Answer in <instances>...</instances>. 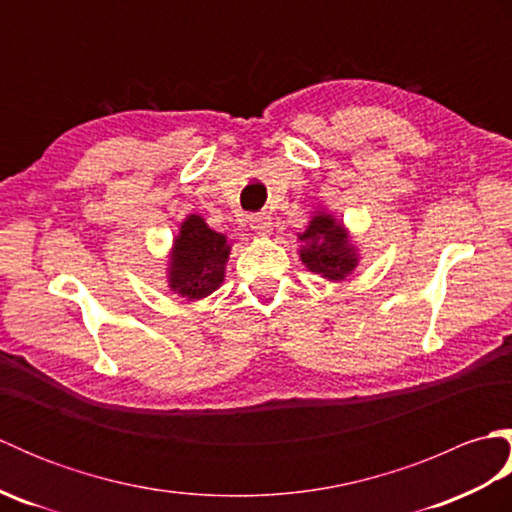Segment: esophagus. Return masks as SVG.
<instances>
[{"mask_svg": "<svg viewBox=\"0 0 512 512\" xmlns=\"http://www.w3.org/2000/svg\"><path fill=\"white\" fill-rule=\"evenodd\" d=\"M248 222H250V228H253V231L259 235H268L270 231H273V217H270L268 213L250 215Z\"/></svg>", "mask_w": 512, "mask_h": 512, "instance_id": "1", "label": "esophagus"}]
</instances>
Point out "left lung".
<instances>
[{"label": "left lung", "mask_w": 512, "mask_h": 512, "mask_svg": "<svg viewBox=\"0 0 512 512\" xmlns=\"http://www.w3.org/2000/svg\"><path fill=\"white\" fill-rule=\"evenodd\" d=\"M301 242L306 244L301 250V259L312 273L339 281L352 273L356 257L347 246V237L341 224L332 220V215H317L310 222L308 231L303 233Z\"/></svg>", "instance_id": "1"}]
</instances>
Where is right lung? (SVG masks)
<instances>
[{
	"instance_id": "1",
	"label": "right lung",
	"mask_w": 512,
	"mask_h": 512,
	"mask_svg": "<svg viewBox=\"0 0 512 512\" xmlns=\"http://www.w3.org/2000/svg\"><path fill=\"white\" fill-rule=\"evenodd\" d=\"M226 259V237L211 231L202 217H187L173 246L171 288L187 299L211 295L222 284Z\"/></svg>"
}]
</instances>
